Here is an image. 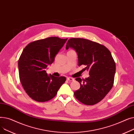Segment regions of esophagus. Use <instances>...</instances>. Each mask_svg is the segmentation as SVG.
<instances>
[{"mask_svg": "<svg viewBox=\"0 0 134 134\" xmlns=\"http://www.w3.org/2000/svg\"><path fill=\"white\" fill-rule=\"evenodd\" d=\"M67 80L68 81H73L74 80V79L73 78H71V77H68V78H67Z\"/></svg>", "mask_w": 134, "mask_h": 134, "instance_id": "1", "label": "esophagus"}]
</instances>
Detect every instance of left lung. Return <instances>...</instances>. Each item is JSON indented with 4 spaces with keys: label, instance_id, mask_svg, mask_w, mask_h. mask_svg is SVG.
Listing matches in <instances>:
<instances>
[{
    "label": "left lung",
    "instance_id": "left-lung-1",
    "mask_svg": "<svg viewBox=\"0 0 134 134\" xmlns=\"http://www.w3.org/2000/svg\"><path fill=\"white\" fill-rule=\"evenodd\" d=\"M74 49L78 54V66H85L83 70L89 71L85 79L77 78L80 88L74 92L79 102L87 105L100 102L114 85L116 64L111 52L104 46L88 40L72 38L66 48Z\"/></svg>",
    "mask_w": 134,
    "mask_h": 134
}]
</instances>
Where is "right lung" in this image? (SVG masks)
<instances>
[{
  "mask_svg": "<svg viewBox=\"0 0 134 134\" xmlns=\"http://www.w3.org/2000/svg\"><path fill=\"white\" fill-rule=\"evenodd\" d=\"M67 40L48 37L30 42L23 49L18 60L19 79L26 93L33 100L44 102L52 99L66 80L65 76L48 75L46 69L54 62L55 55Z\"/></svg>",
  "mask_w": 134,
  "mask_h": 134,
  "instance_id": "obj_1",
  "label": "right lung"
}]
</instances>
